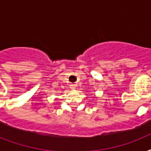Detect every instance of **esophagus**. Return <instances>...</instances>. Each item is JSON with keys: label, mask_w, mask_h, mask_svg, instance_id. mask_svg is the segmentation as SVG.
<instances>
[{"label": "esophagus", "mask_w": 151, "mask_h": 151, "mask_svg": "<svg viewBox=\"0 0 151 151\" xmlns=\"http://www.w3.org/2000/svg\"><path fill=\"white\" fill-rule=\"evenodd\" d=\"M76 87H77V85H76L75 84H72V85H70L71 89H75Z\"/></svg>", "instance_id": "esophagus-1"}]
</instances>
